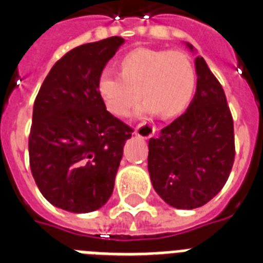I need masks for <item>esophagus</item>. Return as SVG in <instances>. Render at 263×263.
<instances>
[{
  "mask_svg": "<svg viewBox=\"0 0 263 263\" xmlns=\"http://www.w3.org/2000/svg\"><path fill=\"white\" fill-rule=\"evenodd\" d=\"M135 134L144 139H148L155 134V127H154L153 124H150V123H146V121H144V123H140V124L135 128Z\"/></svg>",
  "mask_w": 263,
  "mask_h": 263,
  "instance_id": "esophagus-1",
  "label": "esophagus"
}]
</instances>
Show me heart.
I'll use <instances>...</instances> for the list:
<instances>
[{
	"label": "heart",
	"instance_id": "obj_1",
	"mask_svg": "<svg viewBox=\"0 0 263 263\" xmlns=\"http://www.w3.org/2000/svg\"><path fill=\"white\" fill-rule=\"evenodd\" d=\"M196 70L181 51L136 48L121 61V72L106 69L98 80V91L116 116H127L142 96L143 112L174 117L191 104L196 90Z\"/></svg>",
	"mask_w": 263,
	"mask_h": 263
}]
</instances>
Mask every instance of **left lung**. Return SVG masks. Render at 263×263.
I'll list each match as a JSON object with an SVG mask.
<instances>
[{"label":"left lung","mask_w":263,"mask_h":263,"mask_svg":"<svg viewBox=\"0 0 263 263\" xmlns=\"http://www.w3.org/2000/svg\"><path fill=\"white\" fill-rule=\"evenodd\" d=\"M194 63L197 89L186 112L148 140L154 189L178 209L198 208L212 200L227 182L235 159L234 120L223 87L204 58Z\"/></svg>","instance_id":"left-lung-1"}]
</instances>
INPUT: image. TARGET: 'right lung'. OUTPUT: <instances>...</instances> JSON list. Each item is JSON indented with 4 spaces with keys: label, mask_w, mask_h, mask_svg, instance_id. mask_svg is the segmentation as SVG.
<instances>
[{
    "label": "right lung",
    "mask_w": 263,
    "mask_h": 263,
    "mask_svg": "<svg viewBox=\"0 0 263 263\" xmlns=\"http://www.w3.org/2000/svg\"><path fill=\"white\" fill-rule=\"evenodd\" d=\"M124 43L120 36L72 48L36 96L28 150L32 176L52 205L74 213L101 208L113 192L129 125L106 110L98 80Z\"/></svg>",
    "instance_id": "1"
}]
</instances>
